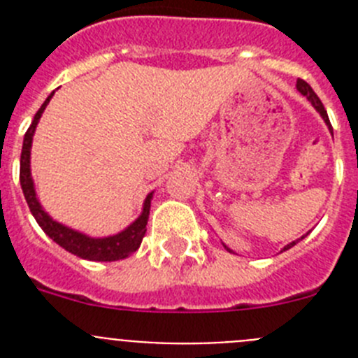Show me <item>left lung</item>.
I'll return each instance as SVG.
<instances>
[{
  "instance_id": "1",
  "label": "left lung",
  "mask_w": 358,
  "mask_h": 358,
  "mask_svg": "<svg viewBox=\"0 0 358 358\" xmlns=\"http://www.w3.org/2000/svg\"><path fill=\"white\" fill-rule=\"evenodd\" d=\"M296 87H297V91H299V93H301L303 96H306V100H308V102L312 103V106L315 107V110H317L319 115L322 116V120H324V123H327V125H328V129H330V132H331V123H330V118H328V113H327V109H324V106H322V102H321V100H319V96H317V94L314 93V90H312V87H310V85L306 84L305 80H303V78H297V82H296ZM305 236H306V235H303L301 238H297V240H294V242L287 243L285 248H283V251H287V249L294 248V245H296V243L299 242V240H303V238H305ZM224 248H226L227 251H229V252H233V251H231L229 248H227V245H224Z\"/></svg>"
}]
</instances>
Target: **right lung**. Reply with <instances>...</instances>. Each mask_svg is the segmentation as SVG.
I'll list each match as a JSON object with an SVG mask.
<instances>
[{"mask_svg": "<svg viewBox=\"0 0 358 358\" xmlns=\"http://www.w3.org/2000/svg\"><path fill=\"white\" fill-rule=\"evenodd\" d=\"M52 96L53 93L44 100L41 109L36 113L34 122H31V125L28 127L23 140L19 181H21V188H23V194L28 202V208H30L31 215H34V218L37 220V224L43 227L44 233H46L53 242L59 243L62 249L71 252V255L78 256V258H84V260H91V262L123 260V258H127L129 255L138 251V248L141 245V240H143L145 233H147L152 194L147 195V199H145L143 202V211H141L140 217L136 218L131 226L125 227L123 231H120L118 235L103 236V238H91V236L84 235V233H78V231L71 229V227L64 226V224H59L43 210L39 199H37L36 186H34V179H31V172H30V148H31V140H34V132H36L37 123H39V118L43 116L44 109H46V106L50 103Z\"/></svg>", "mask_w": 358, "mask_h": 358, "instance_id": "add662e5", "label": "right lung"}]
</instances>
